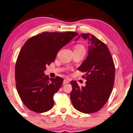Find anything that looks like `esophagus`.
Returning a JSON list of instances; mask_svg holds the SVG:
<instances>
[{
    "label": "esophagus",
    "instance_id": "1",
    "mask_svg": "<svg viewBox=\"0 0 133 133\" xmlns=\"http://www.w3.org/2000/svg\"><path fill=\"white\" fill-rule=\"evenodd\" d=\"M70 82V80L69 79H64V81H63V83L64 84H68Z\"/></svg>",
    "mask_w": 133,
    "mask_h": 133
}]
</instances>
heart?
<instances>
[{"label": "heart", "instance_id": "b5f03b06", "mask_svg": "<svg viewBox=\"0 0 133 133\" xmlns=\"http://www.w3.org/2000/svg\"><path fill=\"white\" fill-rule=\"evenodd\" d=\"M84 49V47H83V46L82 45L79 44V45H77L75 46V49Z\"/></svg>", "mask_w": 133, "mask_h": 133}]
</instances>
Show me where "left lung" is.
Listing matches in <instances>:
<instances>
[{"label":"left lung","mask_w":133,"mask_h":133,"mask_svg":"<svg viewBox=\"0 0 133 133\" xmlns=\"http://www.w3.org/2000/svg\"><path fill=\"white\" fill-rule=\"evenodd\" d=\"M80 38L88 41V56L78 70L86 73V86L79 88L72 81L70 94L74 107L81 112L90 114L101 109L112 91L115 65L107 45L93 35L81 33Z\"/></svg>","instance_id":"1"}]
</instances>
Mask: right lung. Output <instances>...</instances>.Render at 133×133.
I'll use <instances>...</instances> for the list:
<instances>
[{"instance_id": "obj_1", "label": "right lung", "mask_w": 133, "mask_h": 133, "mask_svg": "<svg viewBox=\"0 0 133 133\" xmlns=\"http://www.w3.org/2000/svg\"><path fill=\"white\" fill-rule=\"evenodd\" d=\"M78 35L76 32H44L28 39L21 49L15 66V79L19 97L30 110L47 112L54 105L55 94L63 79L49 78L44 74L58 52Z\"/></svg>"}]
</instances>
